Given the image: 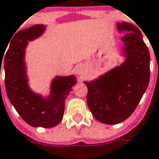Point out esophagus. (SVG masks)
Returning a JSON list of instances; mask_svg holds the SVG:
<instances>
[{"instance_id": "esophagus-1", "label": "esophagus", "mask_w": 159, "mask_h": 159, "mask_svg": "<svg viewBox=\"0 0 159 159\" xmlns=\"http://www.w3.org/2000/svg\"><path fill=\"white\" fill-rule=\"evenodd\" d=\"M75 71L76 73L79 75H83V73H84V69H83V66H77V67L75 68Z\"/></svg>"}]
</instances>
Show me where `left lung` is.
<instances>
[{"mask_svg": "<svg viewBox=\"0 0 159 159\" xmlns=\"http://www.w3.org/2000/svg\"><path fill=\"white\" fill-rule=\"evenodd\" d=\"M125 32L121 55L124 62L93 81H84L88 88L87 104L93 116L101 123L116 125L128 118L148 88L150 57L141 31L127 22L116 24Z\"/></svg>", "mask_w": 159, "mask_h": 159, "instance_id": "1", "label": "left lung"}]
</instances>
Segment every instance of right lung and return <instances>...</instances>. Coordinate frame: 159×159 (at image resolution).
I'll return each mask as SVG.
<instances>
[{"label": "right lung", "mask_w": 159, "mask_h": 159, "mask_svg": "<svg viewBox=\"0 0 159 159\" xmlns=\"http://www.w3.org/2000/svg\"><path fill=\"white\" fill-rule=\"evenodd\" d=\"M45 30L44 25H34L17 32L4 58H0V75L2 64L8 98L22 119L33 127L52 128L62 120L65 100L77 81L74 75L54 77L48 96L34 93L30 88L25 62V49L28 42L40 37Z\"/></svg>", "instance_id": "obj_1"}]
</instances>
